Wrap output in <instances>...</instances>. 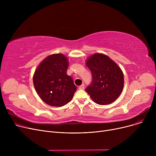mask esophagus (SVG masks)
Returning <instances> with one entry per match:
<instances>
[{
  "instance_id": "esophagus-1",
  "label": "esophagus",
  "mask_w": 156,
  "mask_h": 156,
  "mask_svg": "<svg viewBox=\"0 0 156 156\" xmlns=\"http://www.w3.org/2000/svg\"><path fill=\"white\" fill-rule=\"evenodd\" d=\"M84 85L83 84H82V85H81L80 87H79V89L80 90H83L84 88H85V87H84Z\"/></svg>"
}]
</instances>
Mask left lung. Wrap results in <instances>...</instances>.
<instances>
[{
	"mask_svg": "<svg viewBox=\"0 0 156 156\" xmlns=\"http://www.w3.org/2000/svg\"><path fill=\"white\" fill-rule=\"evenodd\" d=\"M92 81L85 91L94 102L107 105L115 101L124 87V75L118 65L103 54H94L86 61Z\"/></svg>",
	"mask_w": 156,
	"mask_h": 156,
	"instance_id": "obj_1",
	"label": "left lung"
}]
</instances>
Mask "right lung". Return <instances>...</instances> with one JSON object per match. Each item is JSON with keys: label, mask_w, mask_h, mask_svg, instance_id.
I'll list each match as a JSON object with an SVG mask.
<instances>
[{"label": "right lung", "mask_w": 156, "mask_h": 156, "mask_svg": "<svg viewBox=\"0 0 156 156\" xmlns=\"http://www.w3.org/2000/svg\"><path fill=\"white\" fill-rule=\"evenodd\" d=\"M69 62L62 54L47 56L36 69L33 77L36 91L47 104L61 107L69 102L77 87L67 75Z\"/></svg>", "instance_id": "right-lung-1"}]
</instances>
